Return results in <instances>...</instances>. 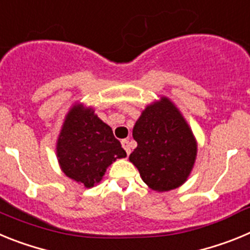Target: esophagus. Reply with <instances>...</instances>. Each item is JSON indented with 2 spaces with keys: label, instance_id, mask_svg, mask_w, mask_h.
Here are the masks:
<instances>
[{
  "label": "esophagus",
  "instance_id": "34e87169",
  "mask_svg": "<svg viewBox=\"0 0 250 250\" xmlns=\"http://www.w3.org/2000/svg\"><path fill=\"white\" fill-rule=\"evenodd\" d=\"M121 145H123V147L125 149V151H126V154L129 155L130 151H131V149H130V141L129 139H124V140H121Z\"/></svg>",
  "mask_w": 250,
  "mask_h": 250
}]
</instances>
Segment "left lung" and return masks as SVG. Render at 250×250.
I'll return each instance as SVG.
<instances>
[{
    "mask_svg": "<svg viewBox=\"0 0 250 250\" xmlns=\"http://www.w3.org/2000/svg\"><path fill=\"white\" fill-rule=\"evenodd\" d=\"M138 146L129 160L143 182L163 193L184 184L195 164L198 143L180 110L161 96L143 110L132 129Z\"/></svg>",
    "mask_w": 250,
    "mask_h": 250,
    "instance_id": "1",
    "label": "left lung"
}]
</instances>
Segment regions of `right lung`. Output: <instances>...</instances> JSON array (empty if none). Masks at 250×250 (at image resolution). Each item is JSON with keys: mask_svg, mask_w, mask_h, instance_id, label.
Wrapping results in <instances>:
<instances>
[{"mask_svg": "<svg viewBox=\"0 0 250 250\" xmlns=\"http://www.w3.org/2000/svg\"><path fill=\"white\" fill-rule=\"evenodd\" d=\"M59 165L67 178L85 188L99 184L106 169L126 156L111 127L91 106L74 104L63 119L56 141Z\"/></svg>", "mask_w": 250, "mask_h": 250, "instance_id": "1", "label": "right lung"}]
</instances>
